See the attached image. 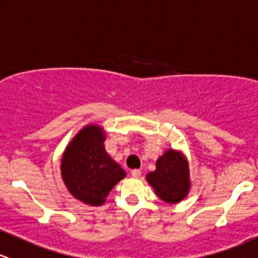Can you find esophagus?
Segmentation results:
<instances>
[{
	"mask_svg": "<svg viewBox=\"0 0 258 258\" xmlns=\"http://www.w3.org/2000/svg\"><path fill=\"white\" fill-rule=\"evenodd\" d=\"M131 175H132V177H135V179H137V177L141 176V170H139V169L132 170V171H131Z\"/></svg>",
	"mask_w": 258,
	"mask_h": 258,
	"instance_id": "34e87169",
	"label": "esophagus"
}]
</instances>
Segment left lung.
<instances>
[{
  "mask_svg": "<svg viewBox=\"0 0 258 258\" xmlns=\"http://www.w3.org/2000/svg\"><path fill=\"white\" fill-rule=\"evenodd\" d=\"M189 169L184 157L169 150L156 161V170L147 174V181L166 203H177L189 190Z\"/></svg>",
  "mask_w": 258,
  "mask_h": 258,
  "instance_id": "obj_1",
  "label": "left lung"
}]
</instances>
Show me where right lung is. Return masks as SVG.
I'll return each instance as SVG.
<instances>
[{"label":"right lung","instance_id":"1","mask_svg":"<svg viewBox=\"0 0 258 258\" xmlns=\"http://www.w3.org/2000/svg\"><path fill=\"white\" fill-rule=\"evenodd\" d=\"M104 134L97 126L82 130L67 147L61 175L74 198L91 206H101L112 187L126 176L103 147Z\"/></svg>","mask_w":258,"mask_h":258}]
</instances>
